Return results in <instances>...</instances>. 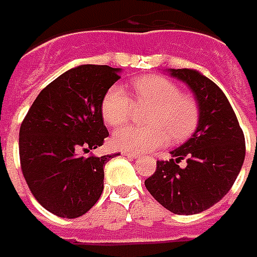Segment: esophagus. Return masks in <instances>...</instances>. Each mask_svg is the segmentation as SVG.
I'll use <instances>...</instances> for the list:
<instances>
[{
	"label": "esophagus",
	"mask_w": 257,
	"mask_h": 257,
	"mask_svg": "<svg viewBox=\"0 0 257 257\" xmlns=\"http://www.w3.org/2000/svg\"><path fill=\"white\" fill-rule=\"evenodd\" d=\"M123 155L127 156V158H130V159H137V158H140V154H137V152H123Z\"/></svg>",
	"instance_id": "esophagus-1"
}]
</instances>
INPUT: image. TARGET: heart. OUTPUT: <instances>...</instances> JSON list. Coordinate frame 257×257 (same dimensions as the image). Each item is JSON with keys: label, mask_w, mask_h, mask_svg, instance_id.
<instances>
[{"label": "heart", "mask_w": 257, "mask_h": 257, "mask_svg": "<svg viewBox=\"0 0 257 257\" xmlns=\"http://www.w3.org/2000/svg\"><path fill=\"white\" fill-rule=\"evenodd\" d=\"M134 92L140 101L152 105L148 125L127 124L112 136L116 148L128 152H148L170 141H183L194 133L199 120L195 99L181 94L180 88L166 77L144 76L134 83ZM132 101L125 91L113 85L102 98L101 113L109 125H119L130 116Z\"/></svg>", "instance_id": "1"}]
</instances>
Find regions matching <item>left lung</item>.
I'll return each instance as SVG.
<instances>
[{
    "label": "left lung",
    "instance_id": "8db88e82",
    "mask_svg": "<svg viewBox=\"0 0 257 257\" xmlns=\"http://www.w3.org/2000/svg\"><path fill=\"white\" fill-rule=\"evenodd\" d=\"M172 77L188 85L199 109L194 134L170 151V161H158L145 187L174 214H196L223 198L241 172L245 138L230 102L212 80L192 69H169ZM185 159L187 165L178 166Z\"/></svg>",
    "mask_w": 257,
    "mask_h": 257
}]
</instances>
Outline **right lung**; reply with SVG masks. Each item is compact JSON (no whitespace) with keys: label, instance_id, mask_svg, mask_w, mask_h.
Instances as JSON below:
<instances>
[{"label":"right lung","instance_id":"obj_1","mask_svg":"<svg viewBox=\"0 0 257 257\" xmlns=\"http://www.w3.org/2000/svg\"><path fill=\"white\" fill-rule=\"evenodd\" d=\"M121 69L80 65L41 91L19 132L22 172L38 203L59 217L76 219L103 191V167L116 155L84 156L109 133L101 102Z\"/></svg>","mask_w":257,"mask_h":257}]
</instances>
